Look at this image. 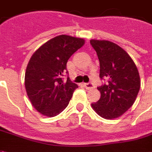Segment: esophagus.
I'll list each match as a JSON object with an SVG mask.
<instances>
[{"label": "esophagus", "mask_w": 152, "mask_h": 152, "mask_svg": "<svg viewBox=\"0 0 152 152\" xmlns=\"http://www.w3.org/2000/svg\"><path fill=\"white\" fill-rule=\"evenodd\" d=\"M85 87H86L87 89H91L94 88V86H93L92 83H86V84H85Z\"/></svg>", "instance_id": "34e87169"}]
</instances>
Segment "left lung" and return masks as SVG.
<instances>
[{"mask_svg": "<svg viewBox=\"0 0 152 152\" xmlns=\"http://www.w3.org/2000/svg\"><path fill=\"white\" fill-rule=\"evenodd\" d=\"M90 44L99 58V76L107 80L98 87L101 97L91 106L104 119L120 117L133 106L139 92L137 66L127 52L112 41L91 40Z\"/></svg>", "mask_w": 152, "mask_h": 152, "instance_id": "obj_1", "label": "left lung"}]
</instances>
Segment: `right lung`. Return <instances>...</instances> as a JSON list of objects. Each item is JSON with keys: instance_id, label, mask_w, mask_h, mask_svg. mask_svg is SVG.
<instances>
[{"instance_id": "1", "label": "right lung", "mask_w": 152, "mask_h": 152, "mask_svg": "<svg viewBox=\"0 0 152 152\" xmlns=\"http://www.w3.org/2000/svg\"><path fill=\"white\" fill-rule=\"evenodd\" d=\"M82 38L60 35L42 45L29 60L25 72V89L35 109L53 117L66 108L78 86L67 77V60L84 45Z\"/></svg>"}]
</instances>
